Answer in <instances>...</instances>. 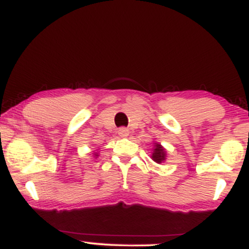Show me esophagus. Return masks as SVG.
Returning <instances> with one entry per match:
<instances>
[{"mask_svg": "<svg viewBox=\"0 0 249 249\" xmlns=\"http://www.w3.org/2000/svg\"><path fill=\"white\" fill-rule=\"evenodd\" d=\"M118 133L121 137H127L128 136V130L126 127H121L118 130Z\"/></svg>", "mask_w": 249, "mask_h": 249, "instance_id": "1", "label": "esophagus"}]
</instances>
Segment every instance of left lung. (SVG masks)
<instances>
[{
	"label": "left lung",
	"mask_w": 249,
	"mask_h": 249,
	"mask_svg": "<svg viewBox=\"0 0 249 249\" xmlns=\"http://www.w3.org/2000/svg\"><path fill=\"white\" fill-rule=\"evenodd\" d=\"M152 159L156 162H161L165 160V150L159 144H156V148H154L152 153Z\"/></svg>",
	"instance_id": "8db88e82"
}]
</instances>
